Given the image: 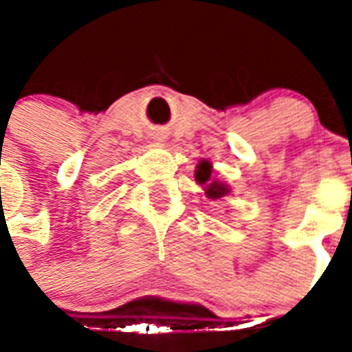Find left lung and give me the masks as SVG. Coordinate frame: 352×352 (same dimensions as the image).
<instances>
[{"mask_svg":"<svg viewBox=\"0 0 352 352\" xmlns=\"http://www.w3.org/2000/svg\"><path fill=\"white\" fill-rule=\"evenodd\" d=\"M195 179H197L199 184H204L206 195H208L210 199H219L228 195V188H226L223 182L212 179V166H210L208 160H203V162L197 166Z\"/></svg>","mask_w":352,"mask_h":352,"instance_id":"8db88e82","label":"left lung"}]
</instances>
